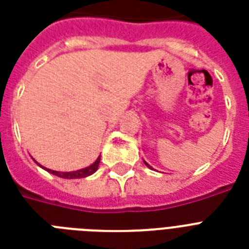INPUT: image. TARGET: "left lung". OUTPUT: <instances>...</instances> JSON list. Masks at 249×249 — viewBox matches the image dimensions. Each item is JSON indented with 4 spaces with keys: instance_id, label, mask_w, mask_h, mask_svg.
I'll return each instance as SVG.
<instances>
[{
    "instance_id": "8db88e82",
    "label": "left lung",
    "mask_w": 249,
    "mask_h": 249,
    "mask_svg": "<svg viewBox=\"0 0 249 249\" xmlns=\"http://www.w3.org/2000/svg\"><path fill=\"white\" fill-rule=\"evenodd\" d=\"M144 164H146V165H147V166H148V168H151V166H150V165H148V164H147V163H144Z\"/></svg>"
}]
</instances>
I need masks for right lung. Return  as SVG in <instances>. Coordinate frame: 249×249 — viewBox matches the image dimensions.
<instances>
[{"instance_id":"1","label":"right lung","mask_w":249,"mask_h":249,"mask_svg":"<svg viewBox=\"0 0 249 249\" xmlns=\"http://www.w3.org/2000/svg\"><path fill=\"white\" fill-rule=\"evenodd\" d=\"M99 161H101V158H98L95 161H94L91 165L86 166V168H83V169H79V170H75V172H56V170H52V169H45L50 172L54 176H58L60 178H84V177H88L90 174H93L95 170L98 169V165H99Z\"/></svg>"}]
</instances>
